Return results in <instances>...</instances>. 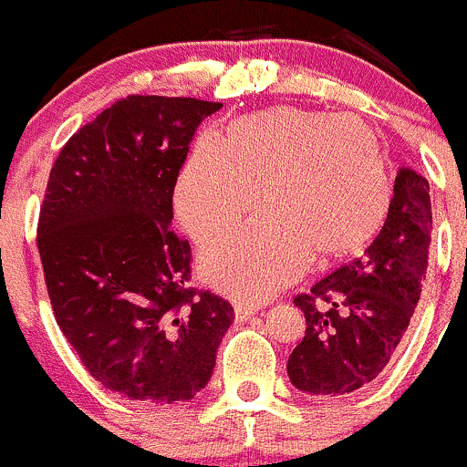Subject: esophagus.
Returning <instances> with one entry per match:
<instances>
[{
	"label": "esophagus",
	"mask_w": 467,
	"mask_h": 467,
	"mask_svg": "<svg viewBox=\"0 0 467 467\" xmlns=\"http://www.w3.org/2000/svg\"><path fill=\"white\" fill-rule=\"evenodd\" d=\"M260 312V307L257 305H248V303H237L234 305V318L237 321H246V318H251L253 314Z\"/></svg>",
	"instance_id": "esophagus-1"
}]
</instances>
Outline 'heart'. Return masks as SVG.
Here are the masks:
<instances>
[{
	"mask_svg": "<svg viewBox=\"0 0 467 467\" xmlns=\"http://www.w3.org/2000/svg\"><path fill=\"white\" fill-rule=\"evenodd\" d=\"M262 219L201 253L212 286L264 300L294 280L307 260L361 255L393 205L389 160L359 117L271 108L225 126L216 144L196 146L178 176L173 205L196 242L233 228L255 205Z\"/></svg>",
	"mask_w": 467,
	"mask_h": 467,
	"instance_id": "b5f03b06",
	"label": "heart"
}]
</instances>
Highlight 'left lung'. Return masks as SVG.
Instances as JSON below:
<instances>
[{
  "label": "left lung",
  "mask_w": 467,
  "mask_h": 467,
  "mask_svg": "<svg viewBox=\"0 0 467 467\" xmlns=\"http://www.w3.org/2000/svg\"><path fill=\"white\" fill-rule=\"evenodd\" d=\"M430 242V182L402 167L389 219L364 255L294 298L305 314V337L286 364L296 389L337 398L379 378L420 300Z\"/></svg>",
  "instance_id": "8db88e82"
}]
</instances>
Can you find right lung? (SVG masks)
<instances>
[{"label":"right lung","mask_w":467,"mask_h":467,"mask_svg":"<svg viewBox=\"0 0 467 467\" xmlns=\"http://www.w3.org/2000/svg\"><path fill=\"white\" fill-rule=\"evenodd\" d=\"M221 103L130 94L60 149L37 221V251L60 332L121 398L192 400L233 325L228 300L196 291L192 248L169 225L173 187Z\"/></svg>","instance_id":"add662e5"}]
</instances>
